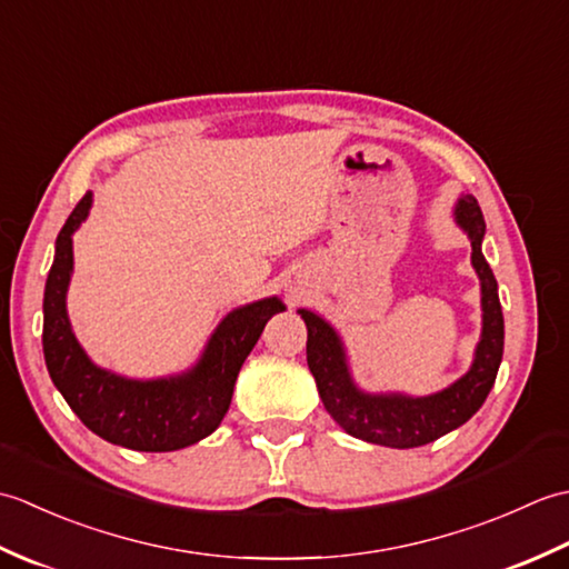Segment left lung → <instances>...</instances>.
Listing matches in <instances>:
<instances>
[{
    "instance_id": "left-lung-1",
    "label": "left lung",
    "mask_w": 569,
    "mask_h": 569,
    "mask_svg": "<svg viewBox=\"0 0 569 569\" xmlns=\"http://www.w3.org/2000/svg\"><path fill=\"white\" fill-rule=\"evenodd\" d=\"M455 222L471 241V266L481 286V335L471 367L447 389L430 396L369 393L359 389L349 371L342 337L318 312L298 310L308 328V367L316 377L322 406L352 438L398 450L428 445L465 426L487 401L497 381L503 357V312L497 278L481 253L487 224L475 196L457 200Z\"/></svg>"
}]
</instances>
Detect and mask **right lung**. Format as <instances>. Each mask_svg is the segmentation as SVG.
<instances>
[{"instance_id": "right-lung-1", "label": "right lung", "mask_w": 569, "mask_h": 569, "mask_svg": "<svg viewBox=\"0 0 569 569\" xmlns=\"http://www.w3.org/2000/svg\"><path fill=\"white\" fill-rule=\"evenodd\" d=\"M92 192L70 212L56 239L43 293V357L56 389L84 426L102 440L139 452H173L208 438L232 403L237 373L259 342L281 298L234 308L217 325L190 369L161 379H129L84 355L70 328L66 296L72 276V234L88 220Z\"/></svg>"}]
</instances>
